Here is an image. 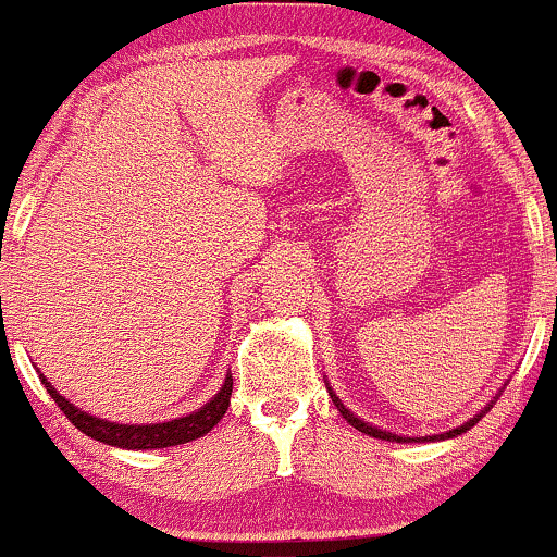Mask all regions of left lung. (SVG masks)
I'll return each mask as SVG.
<instances>
[{
    "label": "left lung",
    "mask_w": 557,
    "mask_h": 557,
    "mask_svg": "<svg viewBox=\"0 0 557 557\" xmlns=\"http://www.w3.org/2000/svg\"><path fill=\"white\" fill-rule=\"evenodd\" d=\"M327 393H330V398H332V403H335V408H337V411H341V417H343L345 421H348V424H350V426H356V430H359V432H363V434H369V437H376V440H387V443H440V440H453V437H458V434L469 432V430H471V426H474V424H479V419H482V417H484V413H487V411H490V408H492V403H495V400H497V395H500V393H503V389H500V393H497V395H495V398H492V400L487 403V406H484V408H482V411H476V413H474V417H471L469 421H463V424H461V426H456V430H447V432H440V434H430V437H406V434H395V432L380 430V426L369 424V421H363L361 417H356V413H354V411H350V408H345V403H343L341 398H337V395H335V389H332V387H330V382H327Z\"/></svg>",
    "instance_id": "obj_1"
}]
</instances>
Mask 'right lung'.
Wrapping results in <instances>:
<instances>
[{
	"label": "right lung",
	"mask_w": 557,
	"mask_h": 557,
	"mask_svg": "<svg viewBox=\"0 0 557 557\" xmlns=\"http://www.w3.org/2000/svg\"><path fill=\"white\" fill-rule=\"evenodd\" d=\"M38 380L47 387V393L52 395L57 406L65 411L70 424L78 426L83 434L99 440V443L125 447V450H159V447L183 445L190 443V440L203 437V434L212 432L220 424V419L225 417L230 395H233V374H225V382L216 389L214 398L203 403L201 408H196L194 413H185V417L170 421H154V424H120V421L99 419L94 413L83 411L75 403H70L44 374H38Z\"/></svg>",
	"instance_id": "add662e5"
}]
</instances>
